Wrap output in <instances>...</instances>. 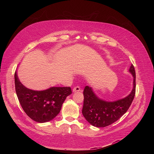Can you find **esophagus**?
Segmentation results:
<instances>
[{
  "label": "esophagus",
  "mask_w": 154,
  "mask_h": 154,
  "mask_svg": "<svg viewBox=\"0 0 154 154\" xmlns=\"http://www.w3.org/2000/svg\"><path fill=\"white\" fill-rule=\"evenodd\" d=\"M80 90V88L79 87V86H75V87H74V88H73V92L74 93H75V92H78V91H79Z\"/></svg>",
  "instance_id": "obj_1"
}]
</instances>
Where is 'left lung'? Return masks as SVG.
Returning a JSON list of instances; mask_svg holds the SVG:
<instances>
[{"instance_id": "1", "label": "left lung", "mask_w": 154, "mask_h": 154, "mask_svg": "<svg viewBox=\"0 0 154 154\" xmlns=\"http://www.w3.org/2000/svg\"><path fill=\"white\" fill-rule=\"evenodd\" d=\"M129 72L133 75V89L125 97L113 102L99 98L93 88L86 86L83 91L82 114L86 120L96 127H105L118 121L128 110L135 95L136 74L133 64Z\"/></svg>"}]
</instances>
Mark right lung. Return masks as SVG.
<instances>
[{
    "instance_id": "right-lung-1",
    "label": "right lung",
    "mask_w": 154,
    "mask_h": 154,
    "mask_svg": "<svg viewBox=\"0 0 154 154\" xmlns=\"http://www.w3.org/2000/svg\"><path fill=\"white\" fill-rule=\"evenodd\" d=\"M16 93L25 113L32 120L40 123L52 120L60 113L67 96L72 94L70 87H51L42 91L27 88L14 74Z\"/></svg>"
}]
</instances>
